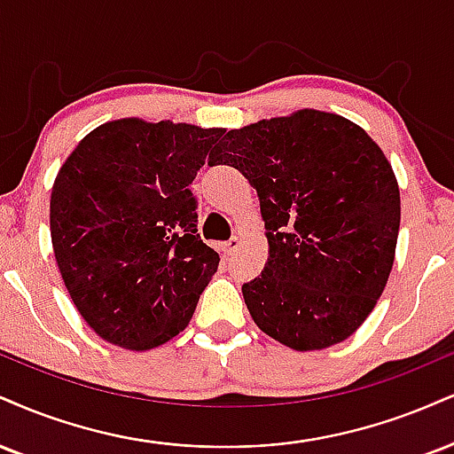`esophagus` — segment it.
<instances>
[{
  "label": "esophagus",
  "instance_id": "1",
  "mask_svg": "<svg viewBox=\"0 0 454 454\" xmlns=\"http://www.w3.org/2000/svg\"><path fill=\"white\" fill-rule=\"evenodd\" d=\"M239 247H241V239H239V237H232L231 241H226V243H223V254L232 255L234 251H237Z\"/></svg>",
  "mask_w": 454,
  "mask_h": 454
}]
</instances>
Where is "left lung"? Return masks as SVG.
Instances as JSON below:
<instances>
[{
    "label": "left lung",
    "instance_id": "8db88e82",
    "mask_svg": "<svg viewBox=\"0 0 454 454\" xmlns=\"http://www.w3.org/2000/svg\"><path fill=\"white\" fill-rule=\"evenodd\" d=\"M220 152L258 192L269 237L264 270L243 286L255 325L296 351L342 342L395 255L400 188L383 150L351 120L300 109L228 130Z\"/></svg>",
    "mask_w": 454,
    "mask_h": 454
}]
</instances>
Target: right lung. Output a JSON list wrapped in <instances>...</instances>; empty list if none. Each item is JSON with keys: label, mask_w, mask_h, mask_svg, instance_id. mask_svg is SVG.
Segmentation results:
<instances>
[{"label": "right lung", "mask_w": 454, "mask_h": 454, "mask_svg": "<svg viewBox=\"0 0 454 454\" xmlns=\"http://www.w3.org/2000/svg\"><path fill=\"white\" fill-rule=\"evenodd\" d=\"M222 129L116 120L80 141L51 196L54 258L75 309L112 345L145 351L192 319L220 255L190 184Z\"/></svg>", "instance_id": "obj_1"}]
</instances>
